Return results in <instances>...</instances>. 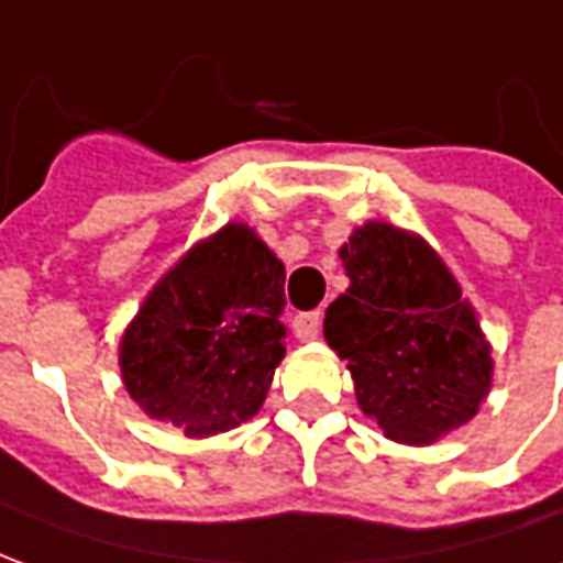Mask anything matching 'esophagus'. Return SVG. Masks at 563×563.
Segmentation results:
<instances>
[{
  "label": "esophagus",
  "mask_w": 563,
  "mask_h": 563,
  "mask_svg": "<svg viewBox=\"0 0 563 563\" xmlns=\"http://www.w3.org/2000/svg\"><path fill=\"white\" fill-rule=\"evenodd\" d=\"M319 325H322L319 310H310V313H298V317H295V334H298L301 341H317Z\"/></svg>",
  "instance_id": "34e87169"
}]
</instances>
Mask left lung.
<instances>
[{
	"instance_id": "1",
	"label": "left lung",
	"mask_w": 563,
	"mask_h": 563,
	"mask_svg": "<svg viewBox=\"0 0 563 563\" xmlns=\"http://www.w3.org/2000/svg\"><path fill=\"white\" fill-rule=\"evenodd\" d=\"M350 289L325 310L362 413L407 446L471 422L492 389V346L459 280L419 234L371 220L341 246Z\"/></svg>"
}]
</instances>
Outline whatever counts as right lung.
<instances>
[{"label":"right lung","instance_id":"add662e5","mask_svg":"<svg viewBox=\"0 0 563 563\" xmlns=\"http://www.w3.org/2000/svg\"><path fill=\"white\" fill-rule=\"evenodd\" d=\"M283 283V262L244 222L192 246L153 286L120 341L132 401L186 437L253 419L286 355Z\"/></svg>","mask_w":563,"mask_h":563}]
</instances>
